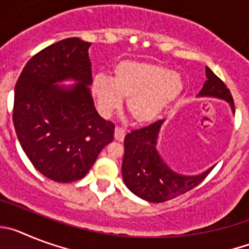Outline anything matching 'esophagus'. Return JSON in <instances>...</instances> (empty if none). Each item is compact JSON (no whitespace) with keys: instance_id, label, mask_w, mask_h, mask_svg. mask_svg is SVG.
I'll list each match as a JSON object with an SVG mask.
<instances>
[{"instance_id":"obj_1","label":"esophagus","mask_w":249,"mask_h":249,"mask_svg":"<svg viewBox=\"0 0 249 249\" xmlns=\"http://www.w3.org/2000/svg\"><path fill=\"white\" fill-rule=\"evenodd\" d=\"M124 136H126V131L120 127H116L114 128V140L118 141V142H122L124 140Z\"/></svg>"}]
</instances>
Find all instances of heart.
<instances>
[{"mask_svg": "<svg viewBox=\"0 0 249 249\" xmlns=\"http://www.w3.org/2000/svg\"><path fill=\"white\" fill-rule=\"evenodd\" d=\"M183 89L181 76L157 63L122 61L113 67V78L97 74L91 92L103 117H109L127 100V112L137 124L155 121Z\"/></svg>", "mask_w": 249, "mask_h": 249, "instance_id": "obj_1", "label": "heart"}]
</instances>
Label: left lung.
I'll return each instance as SVG.
<instances>
[{
	"instance_id": "8db88e82",
	"label": "left lung",
	"mask_w": 249,
	"mask_h": 249,
	"mask_svg": "<svg viewBox=\"0 0 249 249\" xmlns=\"http://www.w3.org/2000/svg\"><path fill=\"white\" fill-rule=\"evenodd\" d=\"M207 81L198 96H211L227 101L234 112L231 91L219 77L206 67ZM163 121L135 129L124 137L122 177L132 193L148 202H166L198 186L212 168L198 176L173 172L157 151V138Z\"/></svg>"
}]
</instances>
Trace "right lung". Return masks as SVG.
Here are the masks:
<instances>
[{
  "label": "right lung",
  "instance_id": "right-lung-1",
  "mask_svg": "<svg viewBox=\"0 0 249 249\" xmlns=\"http://www.w3.org/2000/svg\"><path fill=\"white\" fill-rule=\"evenodd\" d=\"M89 46L71 37L43 48L15 87L12 118L22 149L38 172L62 183L85 177L113 141L114 124L97 113L89 91ZM70 78L79 83L54 85Z\"/></svg>",
  "mask_w": 249,
  "mask_h": 249
}]
</instances>
